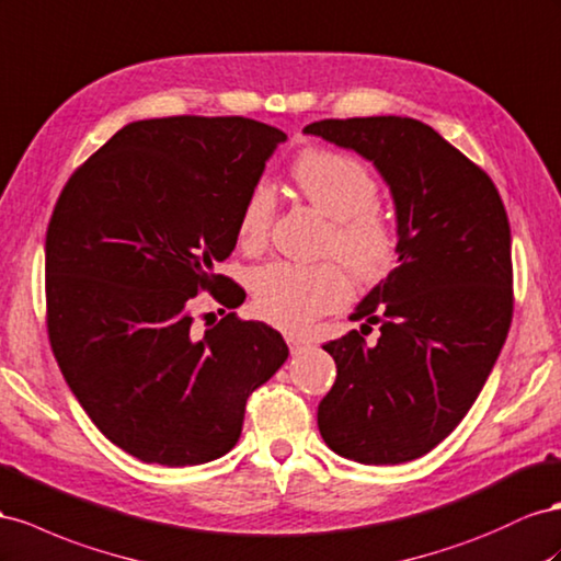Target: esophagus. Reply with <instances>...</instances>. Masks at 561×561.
<instances>
[{"mask_svg": "<svg viewBox=\"0 0 561 561\" xmlns=\"http://www.w3.org/2000/svg\"><path fill=\"white\" fill-rule=\"evenodd\" d=\"M285 342H287V346H290V352H293V354H299V352L305 350V346L309 344L305 337L293 335V332H287V335H285Z\"/></svg>", "mask_w": 561, "mask_h": 561, "instance_id": "1", "label": "esophagus"}]
</instances>
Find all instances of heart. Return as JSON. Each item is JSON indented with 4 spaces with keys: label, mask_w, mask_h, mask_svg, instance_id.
Segmentation results:
<instances>
[{
    "label": "heart",
    "mask_w": 561,
    "mask_h": 561,
    "mask_svg": "<svg viewBox=\"0 0 561 561\" xmlns=\"http://www.w3.org/2000/svg\"><path fill=\"white\" fill-rule=\"evenodd\" d=\"M293 181L330 224L325 252L363 278L385 274L397 252V231L377 205V181L360 160L335 150H307L293 164ZM276 217V193L266 181L248 191L236 219L238 243L256 250L266 243ZM254 307L266 321L285 330H305L318 316L337 311L352 297V283L335 262H271L252 274Z\"/></svg>",
    "instance_id": "obj_1"
}]
</instances>
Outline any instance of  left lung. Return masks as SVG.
I'll use <instances>...</instances> for the list:
<instances>
[{"label":"left lung","mask_w":561,"mask_h":561,"mask_svg":"<svg viewBox=\"0 0 561 561\" xmlns=\"http://www.w3.org/2000/svg\"><path fill=\"white\" fill-rule=\"evenodd\" d=\"M305 134L375 164L397 211L399 266L352 313L380 323L328 342L337 380L318 430L342 458L399 465L460 425L501 354L512 321V238L489 174L413 117L321 119Z\"/></svg>","instance_id":"left-lung-1"}]
</instances>
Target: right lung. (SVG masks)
Instances as JSON below:
<instances>
[{
	"label": "right lung",
	"instance_id": "1",
	"mask_svg": "<svg viewBox=\"0 0 561 561\" xmlns=\"http://www.w3.org/2000/svg\"><path fill=\"white\" fill-rule=\"evenodd\" d=\"M287 136L248 117H158L115 131L70 176L47 231V325L70 391L144 462L203 465L240 438L248 397L287 358L280 332L226 313L203 335L188 301L240 287L215 274L236 219Z\"/></svg>",
	"mask_w": 561,
	"mask_h": 561
}]
</instances>
